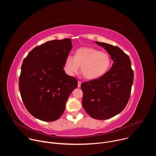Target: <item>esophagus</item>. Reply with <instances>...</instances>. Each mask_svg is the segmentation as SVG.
Masks as SVG:
<instances>
[{
  "label": "esophagus",
  "mask_w": 156,
  "mask_h": 156,
  "mask_svg": "<svg viewBox=\"0 0 156 156\" xmlns=\"http://www.w3.org/2000/svg\"><path fill=\"white\" fill-rule=\"evenodd\" d=\"M81 82L80 81H78V87H81Z\"/></svg>",
  "instance_id": "obj_1"
}]
</instances>
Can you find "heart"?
<instances>
[{
  "label": "heart",
  "instance_id": "1",
  "mask_svg": "<svg viewBox=\"0 0 156 156\" xmlns=\"http://www.w3.org/2000/svg\"><path fill=\"white\" fill-rule=\"evenodd\" d=\"M80 67L84 78L95 80L104 76L111 66V58L104 52L93 48L83 47L78 49L75 56L69 55L65 61V70L70 76L75 75Z\"/></svg>",
  "mask_w": 156,
  "mask_h": 156
}]
</instances>
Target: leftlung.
<instances>
[{
    "label": "left lung",
    "mask_w": 156,
    "mask_h": 156,
    "mask_svg": "<svg viewBox=\"0 0 156 156\" xmlns=\"http://www.w3.org/2000/svg\"><path fill=\"white\" fill-rule=\"evenodd\" d=\"M104 48L114 61L104 76L84 82L82 105L87 114L97 120H105L120 114L129 99L134 74L129 57L119 47L95 42Z\"/></svg>",
    "instance_id": "8db88e82"
}]
</instances>
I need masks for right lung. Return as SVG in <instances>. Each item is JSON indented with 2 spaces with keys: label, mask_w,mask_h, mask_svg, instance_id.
Segmentation results:
<instances>
[{
  "label": "right lung",
  "mask_w": 156,
  "mask_h": 156,
  "mask_svg": "<svg viewBox=\"0 0 156 156\" xmlns=\"http://www.w3.org/2000/svg\"><path fill=\"white\" fill-rule=\"evenodd\" d=\"M72 48L70 39L50 41L34 48L23 60L19 78L21 97L28 112L39 120L59 119L78 86L77 80L63 70Z\"/></svg>",
  "instance_id": "right-lung-1"
}]
</instances>
